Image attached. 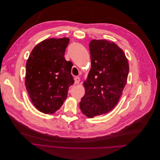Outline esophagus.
<instances>
[{"label": "esophagus", "mask_w": 160, "mask_h": 160, "mask_svg": "<svg viewBox=\"0 0 160 160\" xmlns=\"http://www.w3.org/2000/svg\"><path fill=\"white\" fill-rule=\"evenodd\" d=\"M74 80H75V84H78V83L80 81V78L77 76V77H75L74 78Z\"/></svg>", "instance_id": "1"}]
</instances>
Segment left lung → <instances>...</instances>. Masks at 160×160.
Returning <instances> with one entry per match:
<instances>
[{
    "instance_id": "1",
    "label": "left lung",
    "mask_w": 160,
    "mask_h": 160,
    "mask_svg": "<svg viewBox=\"0 0 160 160\" xmlns=\"http://www.w3.org/2000/svg\"><path fill=\"white\" fill-rule=\"evenodd\" d=\"M91 69L84 82L80 109L89 117L103 115L117 105L126 84L129 64L124 51L114 43L92 40L89 44Z\"/></svg>"
}]
</instances>
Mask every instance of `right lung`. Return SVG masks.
I'll list each match as a JSON object with an SVG mask.
<instances>
[{"instance_id": "1", "label": "right lung", "mask_w": 160, "mask_h": 160, "mask_svg": "<svg viewBox=\"0 0 160 160\" xmlns=\"http://www.w3.org/2000/svg\"><path fill=\"white\" fill-rule=\"evenodd\" d=\"M70 39L45 40L34 47L26 64L25 86L36 108L52 114L62 105L74 80L73 64L64 58Z\"/></svg>"}]
</instances>
